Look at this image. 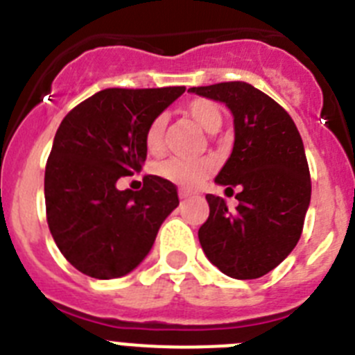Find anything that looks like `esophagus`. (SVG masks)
I'll list each match as a JSON object with an SVG mask.
<instances>
[{
  "mask_svg": "<svg viewBox=\"0 0 355 355\" xmlns=\"http://www.w3.org/2000/svg\"><path fill=\"white\" fill-rule=\"evenodd\" d=\"M196 196L192 190H187V188H180V199H188V197Z\"/></svg>",
  "mask_w": 355,
  "mask_h": 355,
  "instance_id": "obj_1",
  "label": "esophagus"
}]
</instances>
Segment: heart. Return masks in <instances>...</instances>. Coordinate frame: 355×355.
Here are the masks:
<instances>
[{"label": "heart", "instance_id": "b5f03b06", "mask_svg": "<svg viewBox=\"0 0 355 355\" xmlns=\"http://www.w3.org/2000/svg\"><path fill=\"white\" fill-rule=\"evenodd\" d=\"M187 115L193 119L202 130L208 133H213L222 126V112L218 105H215L209 99L205 97H197L188 101L184 106ZM165 124L167 119L165 115H158L149 122V126L146 130V142L147 150L150 155H159L163 150V131H165ZM213 171V162L211 159H183V158H171L167 162L159 163L158 167L155 168L156 174L163 180L171 181L180 187L192 188L199 184L200 181L205 180L206 175Z\"/></svg>", "mask_w": 355, "mask_h": 355}]
</instances>
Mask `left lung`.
Here are the masks:
<instances>
[{"mask_svg": "<svg viewBox=\"0 0 355 355\" xmlns=\"http://www.w3.org/2000/svg\"><path fill=\"white\" fill-rule=\"evenodd\" d=\"M225 103L234 117L233 153L215 181L233 190L238 206L208 193L209 216L199 229L206 258L234 279H258L295 249L311 200L304 144L286 110L245 81L192 87Z\"/></svg>", "mask_w": 355, "mask_h": 355, "instance_id": "left-lung-1", "label": "left lung"}]
</instances>
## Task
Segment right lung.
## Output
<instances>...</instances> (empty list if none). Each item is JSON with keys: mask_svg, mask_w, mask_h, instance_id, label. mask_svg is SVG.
I'll return each instance as SVG.
<instances>
[{"mask_svg": "<svg viewBox=\"0 0 355 355\" xmlns=\"http://www.w3.org/2000/svg\"><path fill=\"white\" fill-rule=\"evenodd\" d=\"M183 92L105 89L74 106L56 130L44 175L46 218L60 252L81 274H130L180 205L175 184L159 175H144L139 192L119 190L117 181L142 171L149 122Z\"/></svg>", "mask_w": 355, "mask_h": 355, "instance_id": "obj_1", "label": "right lung"}]
</instances>
